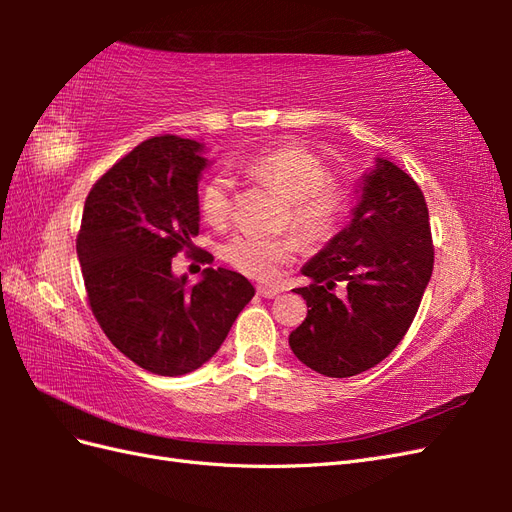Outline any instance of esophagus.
<instances>
[{
  "mask_svg": "<svg viewBox=\"0 0 512 512\" xmlns=\"http://www.w3.org/2000/svg\"><path fill=\"white\" fill-rule=\"evenodd\" d=\"M258 294H260V297H265V299H275L277 294H280V290H277V288H267V286H258Z\"/></svg>",
  "mask_w": 512,
  "mask_h": 512,
  "instance_id": "34e87169",
  "label": "esophagus"
}]
</instances>
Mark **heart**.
<instances>
[{
    "instance_id": "1",
    "label": "heart",
    "mask_w": 512,
    "mask_h": 512,
    "mask_svg": "<svg viewBox=\"0 0 512 512\" xmlns=\"http://www.w3.org/2000/svg\"><path fill=\"white\" fill-rule=\"evenodd\" d=\"M241 170L260 183H267L290 200L288 224L301 232L307 243H327L346 224L354 196L344 181L329 177L322 156L303 143L267 147L241 162ZM235 181L215 173L200 194V207L211 224H224L232 211ZM301 252L297 235L265 237L254 232L232 237L222 250L224 260L243 275L258 282H273L282 267Z\"/></svg>"
}]
</instances>
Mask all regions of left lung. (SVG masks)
<instances>
[{"label":"left lung","mask_w":512,"mask_h":512,"mask_svg":"<svg viewBox=\"0 0 512 512\" xmlns=\"http://www.w3.org/2000/svg\"><path fill=\"white\" fill-rule=\"evenodd\" d=\"M431 271L425 196L408 173L378 158L352 222L303 267L312 284L294 290L309 307L288 337L294 356L329 378L378 365L408 333Z\"/></svg>","instance_id":"8db88e82"}]
</instances>
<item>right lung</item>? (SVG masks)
Here are the masks:
<instances>
[{"label": "right lung", "mask_w": 512, "mask_h": 512, "mask_svg": "<svg viewBox=\"0 0 512 512\" xmlns=\"http://www.w3.org/2000/svg\"><path fill=\"white\" fill-rule=\"evenodd\" d=\"M203 145L173 134L134 147L94 183L76 254L87 301L113 346L158 376H183L220 350L254 286L237 271L205 269L188 288L173 258L198 235ZM200 260L211 262L209 252Z\"/></svg>", "instance_id": "add662e5"}]
</instances>
